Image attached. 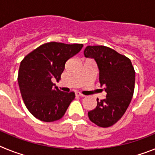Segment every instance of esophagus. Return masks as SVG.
I'll list each match as a JSON object with an SVG mask.
<instances>
[{
  "label": "esophagus",
  "instance_id": "obj_1",
  "mask_svg": "<svg viewBox=\"0 0 155 155\" xmlns=\"http://www.w3.org/2000/svg\"><path fill=\"white\" fill-rule=\"evenodd\" d=\"M75 94H76L77 96H79V97H84V94H81L80 92H76V93H75Z\"/></svg>",
  "mask_w": 155,
  "mask_h": 155
}]
</instances>
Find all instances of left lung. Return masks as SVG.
<instances>
[{
	"label": "left lung",
	"mask_w": 155,
	"mask_h": 155,
	"mask_svg": "<svg viewBox=\"0 0 155 155\" xmlns=\"http://www.w3.org/2000/svg\"><path fill=\"white\" fill-rule=\"evenodd\" d=\"M86 58L94 59L99 71V83L106 92L103 100L97 98V106L87 113L92 123L101 127L115 124L124 116L132 99L135 71L130 60L111 48L87 46Z\"/></svg>",
	"instance_id": "8db88e82"
}]
</instances>
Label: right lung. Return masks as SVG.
Masks as SVG:
<instances>
[{"mask_svg":"<svg viewBox=\"0 0 155 155\" xmlns=\"http://www.w3.org/2000/svg\"><path fill=\"white\" fill-rule=\"evenodd\" d=\"M82 47V44L47 42L22 60L18 75L19 89L25 105L36 119L53 122L65 114L74 93L60 91L52 80L61 79L65 63Z\"/></svg>","mask_w":155,"mask_h":155,"instance_id":"1","label":"right lung"}]
</instances>
